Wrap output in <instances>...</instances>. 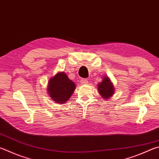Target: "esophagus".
<instances>
[{
    "mask_svg": "<svg viewBox=\"0 0 159 159\" xmlns=\"http://www.w3.org/2000/svg\"><path fill=\"white\" fill-rule=\"evenodd\" d=\"M88 81V80L87 79H81L82 84H87Z\"/></svg>",
    "mask_w": 159,
    "mask_h": 159,
    "instance_id": "34e87169",
    "label": "esophagus"
}]
</instances>
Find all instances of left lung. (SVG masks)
Instances as JSON below:
<instances>
[{
	"label": "left lung",
	"mask_w": 159,
	"mask_h": 159,
	"mask_svg": "<svg viewBox=\"0 0 159 159\" xmlns=\"http://www.w3.org/2000/svg\"><path fill=\"white\" fill-rule=\"evenodd\" d=\"M97 87L101 96L104 97L105 99H108L114 94V87L108 76L103 78V80L98 84Z\"/></svg>",
	"instance_id": "obj_1"
}]
</instances>
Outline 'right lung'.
Masks as SVG:
<instances>
[{"label":"right lung","instance_id":"right-lung-1","mask_svg":"<svg viewBox=\"0 0 159 159\" xmlns=\"http://www.w3.org/2000/svg\"><path fill=\"white\" fill-rule=\"evenodd\" d=\"M76 88L75 83L64 72H58L48 80V93L51 99L59 103L67 102Z\"/></svg>","mask_w":159,"mask_h":159}]
</instances>
